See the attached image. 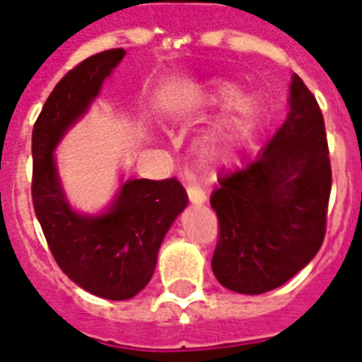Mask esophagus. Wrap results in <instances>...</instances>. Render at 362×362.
Segmentation results:
<instances>
[{"label":"esophagus","mask_w":362,"mask_h":362,"mask_svg":"<svg viewBox=\"0 0 362 362\" xmlns=\"http://www.w3.org/2000/svg\"><path fill=\"white\" fill-rule=\"evenodd\" d=\"M187 197L193 204H204L206 203V193L201 189V187L195 186H187Z\"/></svg>","instance_id":"obj_1"}]
</instances>
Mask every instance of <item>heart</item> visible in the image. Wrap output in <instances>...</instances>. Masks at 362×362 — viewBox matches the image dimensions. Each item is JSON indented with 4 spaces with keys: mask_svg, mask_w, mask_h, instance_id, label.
<instances>
[{
    "mask_svg": "<svg viewBox=\"0 0 362 362\" xmlns=\"http://www.w3.org/2000/svg\"><path fill=\"white\" fill-rule=\"evenodd\" d=\"M238 92L235 82H216L209 93L212 103H226ZM235 98V97H234ZM261 124L255 99L238 95L195 141V156L204 169H220L233 163L252 142Z\"/></svg>",
    "mask_w": 362,
    "mask_h": 362,
    "instance_id": "1",
    "label": "heart"
}]
</instances>
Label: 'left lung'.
Wrapping results in <instances>:
<instances>
[{"label":"left lung","mask_w":362,"mask_h":362,"mask_svg":"<svg viewBox=\"0 0 362 362\" xmlns=\"http://www.w3.org/2000/svg\"><path fill=\"white\" fill-rule=\"evenodd\" d=\"M331 184L323 115L293 75L284 125L255 161L220 178L210 197L220 223L212 270L221 286L261 295L304 269L325 238Z\"/></svg>","instance_id":"1"}]
</instances>
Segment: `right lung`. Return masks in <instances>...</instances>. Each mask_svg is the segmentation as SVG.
<instances>
[{
  "mask_svg": "<svg viewBox=\"0 0 362 362\" xmlns=\"http://www.w3.org/2000/svg\"><path fill=\"white\" fill-rule=\"evenodd\" d=\"M124 56L122 48H112L71 69L48 95L31 135V197L48 247L76 286L109 300H127L146 287L165 235L187 206L176 178L122 182L101 214H81L67 201L54 150Z\"/></svg>",
  "mask_w": 362,
  "mask_h": 362,
  "instance_id": "1",
  "label": "right lung"
}]
</instances>
